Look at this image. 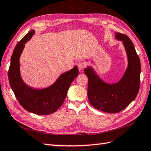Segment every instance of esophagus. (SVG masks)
<instances>
[{
	"label": "esophagus",
	"mask_w": 151,
	"mask_h": 151,
	"mask_svg": "<svg viewBox=\"0 0 151 151\" xmlns=\"http://www.w3.org/2000/svg\"><path fill=\"white\" fill-rule=\"evenodd\" d=\"M86 66V64L84 62V61H82V62H80L78 64V68L80 70V71H81L84 69V68Z\"/></svg>",
	"instance_id": "34e87169"
}]
</instances>
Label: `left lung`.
I'll use <instances>...</instances> for the list:
<instances>
[{"instance_id":"1","label":"left lung","mask_w":151,"mask_h":151,"mask_svg":"<svg viewBox=\"0 0 151 151\" xmlns=\"http://www.w3.org/2000/svg\"><path fill=\"white\" fill-rule=\"evenodd\" d=\"M115 34V39L122 41L128 57V66L122 78L115 83H107L92 67L84 69L88 79L89 102L96 109L109 113H116L125 109L136 98L140 85L141 63L133 43L126 35Z\"/></svg>"}]
</instances>
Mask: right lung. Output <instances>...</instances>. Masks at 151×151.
<instances>
[{"label": "right lung", "instance_id": "obj_1", "mask_svg": "<svg viewBox=\"0 0 151 151\" xmlns=\"http://www.w3.org/2000/svg\"><path fill=\"white\" fill-rule=\"evenodd\" d=\"M34 34L35 30H30L15 46L8 70L9 82L15 97L24 109L40 115H49L63 105L70 85L79 74V70L75 66L62 73L53 85L47 88L37 89L27 85L21 77L19 58L26 42Z\"/></svg>", "mask_w": 151, "mask_h": 151}]
</instances>
